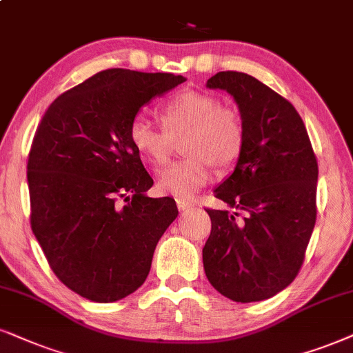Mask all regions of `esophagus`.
Masks as SVG:
<instances>
[{"label": "esophagus", "mask_w": 353, "mask_h": 353, "mask_svg": "<svg viewBox=\"0 0 353 353\" xmlns=\"http://www.w3.org/2000/svg\"><path fill=\"white\" fill-rule=\"evenodd\" d=\"M177 208H179L181 213L184 212H189V210L194 208V203L189 202V200H184V199H177Z\"/></svg>", "instance_id": "1"}]
</instances>
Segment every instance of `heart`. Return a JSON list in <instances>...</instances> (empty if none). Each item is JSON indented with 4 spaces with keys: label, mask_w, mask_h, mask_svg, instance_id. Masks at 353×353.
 <instances>
[{
    "label": "heart",
    "mask_w": 353,
    "mask_h": 353,
    "mask_svg": "<svg viewBox=\"0 0 353 353\" xmlns=\"http://www.w3.org/2000/svg\"><path fill=\"white\" fill-rule=\"evenodd\" d=\"M158 130L148 120L137 117L128 128V140L141 158L161 166L181 140L185 154L158 176V189L174 197H190L212 177V163L226 166L238 158L244 145V120L236 107L220 104L208 92L184 91L171 97L161 109Z\"/></svg>",
    "instance_id": "b5f03b06"
}]
</instances>
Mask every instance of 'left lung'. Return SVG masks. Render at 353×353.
Segmentation results:
<instances>
[{"instance_id": "8db88e82", "label": "left lung", "mask_w": 353, "mask_h": 353, "mask_svg": "<svg viewBox=\"0 0 353 353\" xmlns=\"http://www.w3.org/2000/svg\"><path fill=\"white\" fill-rule=\"evenodd\" d=\"M207 86L234 97L246 135L233 174L215 189L234 212L207 208L205 274L230 300L262 301L287 288L305 261L318 161L300 114L274 89L239 71H220Z\"/></svg>"}]
</instances>
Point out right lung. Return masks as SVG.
<instances>
[{
  "instance_id": "1",
  "label": "right lung",
  "mask_w": 353,
  "mask_h": 353,
  "mask_svg": "<svg viewBox=\"0 0 353 353\" xmlns=\"http://www.w3.org/2000/svg\"><path fill=\"white\" fill-rule=\"evenodd\" d=\"M184 81L104 70L58 96L40 120L28 159L30 226L53 274L83 298L112 303L141 287L179 213L174 199L145 195L153 179L128 128L141 105Z\"/></svg>"
}]
</instances>
